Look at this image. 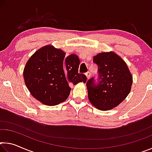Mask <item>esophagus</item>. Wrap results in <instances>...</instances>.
Wrapping results in <instances>:
<instances>
[{"mask_svg":"<svg viewBox=\"0 0 152 152\" xmlns=\"http://www.w3.org/2000/svg\"><path fill=\"white\" fill-rule=\"evenodd\" d=\"M85 75L86 76L87 78H90V76H91V73H90L89 72H87L86 73H85Z\"/></svg>","mask_w":152,"mask_h":152,"instance_id":"34e87169","label":"esophagus"}]
</instances>
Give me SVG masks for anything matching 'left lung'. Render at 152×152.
<instances>
[{
    "label": "left lung",
    "instance_id": "obj_1",
    "mask_svg": "<svg viewBox=\"0 0 152 152\" xmlns=\"http://www.w3.org/2000/svg\"><path fill=\"white\" fill-rule=\"evenodd\" d=\"M93 62L98 66V76L86 82L88 99L98 109H111L130 92L132 76L125 61L113 52L99 53Z\"/></svg>",
    "mask_w": 152,
    "mask_h": 152
}]
</instances>
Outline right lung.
I'll return each instance as SVG.
<instances>
[{"mask_svg":"<svg viewBox=\"0 0 152 152\" xmlns=\"http://www.w3.org/2000/svg\"><path fill=\"white\" fill-rule=\"evenodd\" d=\"M65 56L62 50L45 46L36 51L25 66V84L32 96L43 104L53 106L65 101L70 85L86 81V76L78 73V56Z\"/></svg>","mask_w":152,"mask_h":152,"instance_id":"1","label":"right lung"}]
</instances>
